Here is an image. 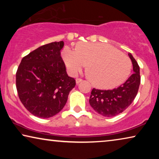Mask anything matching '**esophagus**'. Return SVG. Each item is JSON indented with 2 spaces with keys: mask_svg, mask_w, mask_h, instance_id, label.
Here are the masks:
<instances>
[{
  "mask_svg": "<svg viewBox=\"0 0 159 159\" xmlns=\"http://www.w3.org/2000/svg\"><path fill=\"white\" fill-rule=\"evenodd\" d=\"M82 81V80L80 79V78H77V79H76V83L77 84H79L80 82H81Z\"/></svg>",
  "mask_w": 159,
  "mask_h": 159,
  "instance_id": "1",
  "label": "esophagus"
}]
</instances>
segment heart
Returning <instances> with one entry per match:
<instances>
[{
    "label": "heart",
    "instance_id": "1",
    "mask_svg": "<svg viewBox=\"0 0 159 159\" xmlns=\"http://www.w3.org/2000/svg\"><path fill=\"white\" fill-rule=\"evenodd\" d=\"M61 55L69 71L73 75L89 64V77L99 88L110 89L119 85L131 71L129 58L116 48L104 43H81L76 49L65 46Z\"/></svg>",
    "mask_w": 159,
    "mask_h": 159
}]
</instances>
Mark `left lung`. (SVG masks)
<instances>
[{
  "label": "left lung",
  "mask_w": 159,
  "mask_h": 159,
  "mask_svg": "<svg viewBox=\"0 0 159 159\" xmlns=\"http://www.w3.org/2000/svg\"><path fill=\"white\" fill-rule=\"evenodd\" d=\"M128 56L132 61L133 73L125 83L113 90L93 88L91 92L89 103L102 116L111 117L121 114L135 98L140 84V66L131 53Z\"/></svg>",
  "instance_id": "1"
}]
</instances>
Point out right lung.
I'll list each match as a JSON object with an SVG mask.
<instances>
[{"label": "right lung", "mask_w": 159, "mask_h": 159, "mask_svg": "<svg viewBox=\"0 0 159 159\" xmlns=\"http://www.w3.org/2000/svg\"><path fill=\"white\" fill-rule=\"evenodd\" d=\"M64 41L39 47L25 56L16 74V90L24 106L46 119L62 110L76 82L69 77L61 56Z\"/></svg>", "instance_id": "right-lung-1"}]
</instances>
